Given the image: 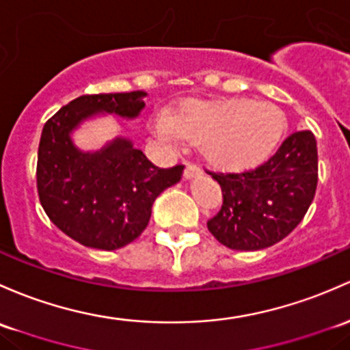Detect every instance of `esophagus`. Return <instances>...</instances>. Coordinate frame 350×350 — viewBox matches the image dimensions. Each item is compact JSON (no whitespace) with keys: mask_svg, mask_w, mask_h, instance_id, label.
<instances>
[{"mask_svg":"<svg viewBox=\"0 0 350 350\" xmlns=\"http://www.w3.org/2000/svg\"><path fill=\"white\" fill-rule=\"evenodd\" d=\"M201 176V169L196 164H189L185 169V179H196Z\"/></svg>","mask_w":350,"mask_h":350,"instance_id":"1","label":"esophagus"}]
</instances>
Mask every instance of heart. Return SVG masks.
Returning a JSON list of instances; mask_svg holds the SVG:
<instances>
[{
    "label": "heart",
    "instance_id": "b5f03b06",
    "mask_svg": "<svg viewBox=\"0 0 350 350\" xmlns=\"http://www.w3.org/2000/svg\"><path fill=\"white\" fill-rule=\"evenodd\" d=\"M152 132L171 144L186 141L200 146L213 169L241 172L263 164L275 152L286 131V117L271 102L226 97L179 102L171 113L159 110Z\"/></svg>",
    "mask_w": 350,
    "mask_h": 350
}]
</instances>
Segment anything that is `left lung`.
I'll use <instances>...</instances> for the list:
<instances>
[{
	"mask_svg": "<svg viewBox=\"0 0 350 350\" xmlns=\"http://www.w3.org/2000/svg\"><path fill=\"white\" fill-rule=\"evenodd\" d=\"M223 206L208 221L221 245L255 252L292 233L307 213L317 187V141L310 131L293 132L277 152L253 171L215 174Z\"/></svg>",
	"mask_w": 350,
	"mask_h": 350,
	"instance_id": "left-lung-1",
	"label": "left lung"
}]
</instances>
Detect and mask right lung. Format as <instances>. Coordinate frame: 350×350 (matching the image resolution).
Wrapping results in <instances>:
<instances>
[{
	"mask_svg": "<svg viewBox=\"0 0 350 350\" xmlns=\"http://www.w3.org/2000/svg\"><path fill=\"white\" fill-rule=\"evenodd\" d=\"M146 92L82 95L55 113L42 131L36 164L40 203L50 221L80 245L122 248L134 241L152 213L156 198L181 181L185 165L156 167L131 139H112L82 150L72 134L98 116L135 119Z\"/></svg>",
	"mask_w": 350,
	"mask_h": 350,
	"instance_id": "1",
	"label": "right lung"
}]
</instances>
